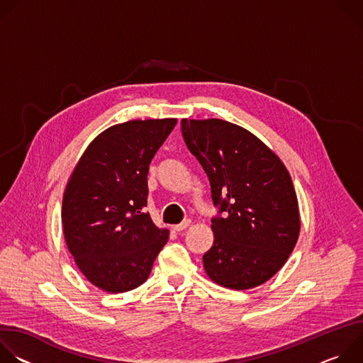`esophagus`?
<instances>
[{
	"mask_svg": "<svg viewBox=\"0 0 363 363\" xmlns=\"http://www.w3.org/2000/svg\"><path fill=\"white\" fill-rule=\"evenodd\" d=\"M189 225H191V220H185V221H182L181 224L174 225V230H175V231H184V230H186Z\"/></svg>",
	"mask_w": 363,
	"mask_h": 363,
	"instance_id": "1",
	"label": "esophagus"
}]
</instances>
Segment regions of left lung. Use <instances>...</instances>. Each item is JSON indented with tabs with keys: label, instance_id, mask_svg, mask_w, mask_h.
Wrapping results in <instances>:
<instances>
[{
	"label": "left lung",
	"instance_id": "left-lung-1",
	"mask_svg": "<svg viewBox=\"0 0 363 363\" xmlns=\"http://www.w3.org/2000/svg\"><path fill=\"white\" fill-rule=\"evenodd\" d=\"M186 147L208 175L225 218H214L203 269L218 286L248 290L270 280L300 234L297 195L281 160L250 130L221 119H182Z\"/></svg>",
	"mask_w": 363,
	"mask_h": 363
}]
</instances>
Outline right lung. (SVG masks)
<instances>
[{
  "mask_svg": "<svg viewBox=\"0 0 363 363\" xmlns=\"http://www.w3.org/2000/svg\"><path fill=\"white\" fill-rule=\"evenodd\" d=\"M178 119H136L99 133L63 194L65 241L82 274L106 293L139 287L169 238L142 213L147 171Z\"/></svg>",
  "mask_w": 363,
  "mask_h": 363,
  "instance_id": "add662e5",
  "label": "right lung"
}]
</instances>
